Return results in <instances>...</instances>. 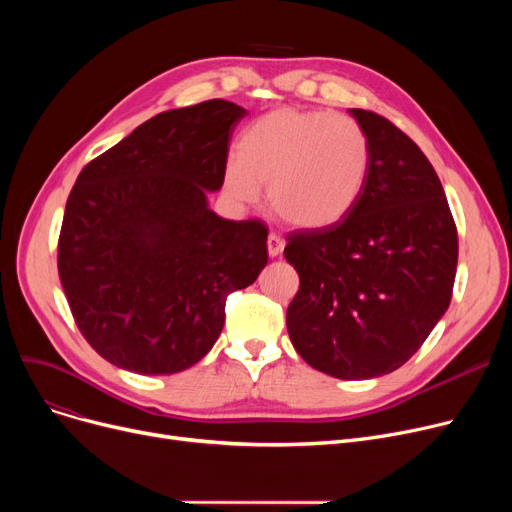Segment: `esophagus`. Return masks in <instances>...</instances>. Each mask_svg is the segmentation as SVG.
I'll list each match as a JSON object with an SVG mask.
<instances>
[{
	"label": "esophagus",
	"mask_w": 512,
	"mask_h": 512,
	"mask_svg": "<svg viewBox=\"0 0 512 512\" xmlns=\"http://www.w3.org/2000/svg\"><path fill=\"white\" fill-rule=\"evenodd\" d=\"M284 251V240L278 234H270L267 236V253L270 257H278Z\"/></svg>",
	"instance_id": "1"
}]
</instances>
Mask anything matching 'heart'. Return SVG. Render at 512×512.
I'll use <instances>...</instances> for the list:
<instances>
[{"label":"heart","instance_id":"1","mask_svg":"<svg viewBox=\"0 0 512 512\" xmlns=\"http://www.w3.org/2000/svg\"><path fill=\"white\" fill-rule=\"evenodd\" d=\"M371 145L359 122L321 110L280 107L255 120L224 164V191L255 203L261 184L280 218L303 230L342 222L365 193Z\"/></svg>","mask_w":512,"mask_h":512}]
</instances>
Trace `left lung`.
I'll list each match as a JSON object with an SVG mask.
<instances>
[{
    "mask_svg": "<svg viewBox=\"0 0 512 512\" xmlns=\"http://www.w3.org/2000/svg\"><path fill=\"white\" fill-rule=\"evenodd\" d=\"M348 112L371 145L365 193L342 222L288 236L301 286L286 328L313 369L371 380L405 365L446 313L459 238L423 151L386 118Z\"/></svg>",
    "mask_w": 512,
    "mask_h": 512,
    "instance_id": "8db88e82",
    "label": "left lung"
}]
</instances>
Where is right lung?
<instances>
[{
  "label": "right lung",
  "mask_w": 512,
  "mask_h": 512,
  "mask_svg": "<svg viewBox=\"0 0 512 512\" xmlns=\"http://www.w3.org/2000/svg\"><path fill=\"white\" fill-rule=\"evenodd\" d=\"M245 107L211 99L161 112L78 174L58 272L78 330L112 365L172 375L220 338L226 297L267 265V228L215 213Z\"/></svg>",
  "instance_id": "1"
}]
</instances>
